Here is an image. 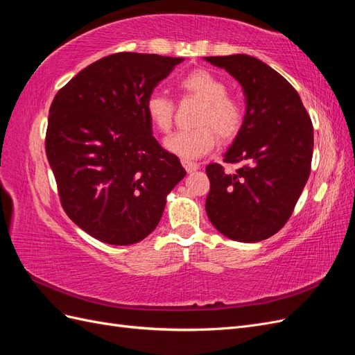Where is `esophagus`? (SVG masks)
I'll return each instance as SVG.
<instances>
[{
  "instance_id": "obj_1",
  "label": "esophagus",
  "mask_w": 355,
  "mask_h": 355,
  "mask_svg": "<svg viewBox=\"0 0 355 355\" xmlns=\"http://www.w3.org/2000/svg\"><path fill=\"white\" fill-rule=\"evenodd\" d=\"M182 166L185 167L187 171H194V170H198V168H200V164H198V163H196V161L187 159V158L182 159Z\"/></svg>"
}]
</instances>
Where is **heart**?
I'll list each match as a JSON object with an SVG mask.
<instances>
[{
    "label": "heart",
    "mask_w": 355,
    "mask_h": 355,
    "mask_svg": "<svg viewBox=\"0 0 355 355\" xmlns=\"http://www.w3.org/2000/svg\"><path fill=\"white\" fill-rule=\"evenodd\" d=\"M187 98L201 102L196 115V128L175 133L166 139V148L182 158H197L210 153L218 142H230L244 123L243 105L228 94V85L218 75L206 69L187 73L178 83ZM149 121L161 133L173 127L175 102L161 92H153L145 101Z\"/></svg>",
    "instance_id": "b5f03b06"
}]
</instances>
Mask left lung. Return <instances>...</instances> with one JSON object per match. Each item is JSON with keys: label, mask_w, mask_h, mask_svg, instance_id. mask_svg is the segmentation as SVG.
<instances>
[{"label": "left lung", "mask_w": 355, "mask_h": 355, "mask_svg": "<svg viewBox=\"0 0 355 355\" xmlns=\"http://www.w3.org/2000/svg\"><path fill=\"white\" fill-rule=\"evenodd\" d=\"M206 60L228 71L245 96L243 127L223 158L241 166L234 173L218 163L206 167L207 216L231 240L262 241L284 227L302 194L313 159V123L293 85L259 59Z\"/></svg>", "instance_id": "8db88e82"}]
</instances>
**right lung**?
<instances>
[{"mask_svg":"<svg viewBox=\"0 0 355 355\" xmlns=\"http://www.w3.org/2000/svg\"><path fill=\"white\" fill-rule=\"evenodd\" d=\"M182 60L115 53L78 72L51 102L46 154L60 204L96 240H144L187 175L153 136L145 111L148 94Z\"/></svg>","mask_w":355,"mask_h":355,"instance_id":"1","label":"right lung"}]
</instances>
